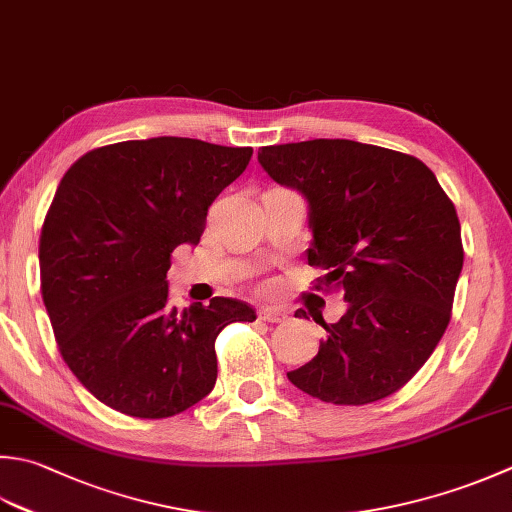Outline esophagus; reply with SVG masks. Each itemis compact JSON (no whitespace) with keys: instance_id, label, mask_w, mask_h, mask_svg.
Instances as JSON below:
<instances>
[{"instance_id":"34e87169","label":"esophagus","mask_w":512,"mask_h":512,"mask_svg":"<svg viewBox=\"0 0 512 512\" xmlns=\"http://www.w3.org/2000/svg\"><path fill=\"white\" fill-rule=\"evenodd\" d=\"M259 319H264V322H270V324H279V322H286L288 315L279 308H262L259 310Z\"/></svg>"}]
</instances>
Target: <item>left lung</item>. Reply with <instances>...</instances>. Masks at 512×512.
Returning a JSON list of instances; mask_svg holds the SVG:
<instances>
[{
    "instance_id": "1",
    "label": "left lung",
    "mask_w": 512,
    "mask_h": 512,
    "mask_svg": "<svg viewBox=\"0 0 512 512\" xmlns=\"http://www.w3.org/2000/svg\"><path fill=\"white\" fill-rule=\"evenodd\" d=\"M257 162L306 199L308 264L346 299L339 322L313 317L328 335L308 364L290 370V384L339 406L393 395L450 322L464 266L453 202L417 157L353 139L264 146Z\"/></svg>"
}]
</instances>
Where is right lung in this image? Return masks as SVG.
Masks as SVG:
<instances>
[{"instance_id":"add662e5","label":"right lung","mask_w":512,"mask_h":512,"mask_svg":"<svg viewBox=\"0 0 512 512\" xmlns=\"http://www.w3.org/2000/svg\"><path fill=\"white\" fill-rule=\"evenodd\" d=\"M253 148L190 137L95 148L66 170L39 237V275L64 362L99 402L162 419L213 390L215 339L255 310L228 297L168 302L170 253L197 246L208 206Z\"/></svg>"}]
</instances>
